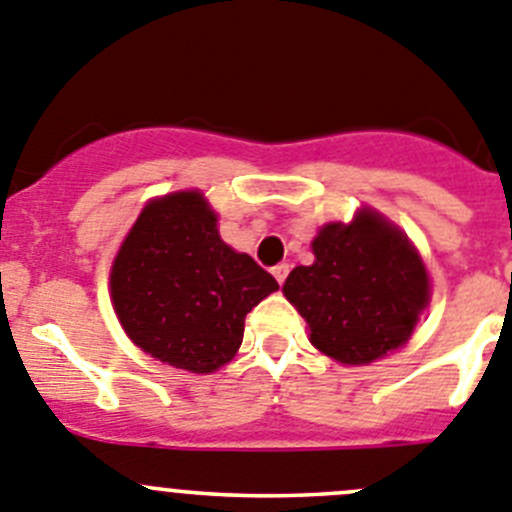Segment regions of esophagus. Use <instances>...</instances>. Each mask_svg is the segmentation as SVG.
<instances>
[{
	"label": "esophagus",
	"instance_id": "1",
	"mask_svg": "<svg viewBox=\"0 0 512 512\" xmlns=\"http://www.w3.org/2000/svg\"><path fill=\"white\" fill-rule=\"evenodd\" d=\"M288 272H290V265H288V262H280V265L272 267V275H275V280H278L280 285L285 283V278H288Z\"/></svg>",
	"mask_w": 512,
	"mask_h": 512
}]
</instances>
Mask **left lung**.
<instances>
[{"mask_svg":"<svg viewBox=\"0 0 512 512\" xmlns=\"http://www.w3.org/2000/svg\"><path fill=\"white\" fill-rule=\"evenodd\" d=\"M313 255V265L290 272L283 293L318 351L338 364L366 366L412 338L429 303V275L396 224L361 209L351 224H326Z\"/></svg>","mask_w":512,"mask_h":512,"instance_id":"8db88e82","label":"left lung"}]
</instances>
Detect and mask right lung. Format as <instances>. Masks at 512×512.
I'll return each mask as SVG.
<instances>
[{
  "label": "right lung",
  "mask_w": 512,
  "mask_h": 512,
  "mask_svg": "<svg viewBox=\"0 0 512 512\" xmlns=\"http://www.w3.org/2000/svg\"><path fill=\"white\" fill-rule=\"evenodd\" d=\"M275 290L270 272L224 245L202 191L148 202L111 267V300L128 338L191 374L229 364L245 315Z\"/></svg>",
  "instance_id": "right-lung-1"
}]
</instances>
